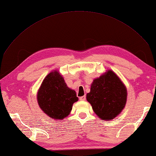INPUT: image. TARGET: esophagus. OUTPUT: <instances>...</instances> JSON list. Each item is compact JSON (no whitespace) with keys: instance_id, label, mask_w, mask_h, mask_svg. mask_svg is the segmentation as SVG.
<instances>
[{"instance_id":"obj_1","label":"esophagus","mask_w":156,"mask_h":156,"mask_svg":"<svg viewBox=\"0 0 156 156\" xmlns=\"http://www.w3.org/2000/svg\"><path fill=\"white\" fill-rule=\"evenodd\" d=\"M79 99H80V101H85L86 100V96L85 95V96H82V97H81L80 98H79Z\"/></svg>"}]
</instances>
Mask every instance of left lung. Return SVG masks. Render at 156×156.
Returning a JSON list of instances; mask_svg holds the SVG:
<instances>
[{"mask_svg":"<svg viewBox=\"0 0 156 156\" xmlns=\"http://www.w3.org/2000/svg\"><path fill=\"white\" fill-rule=\"evenodd\" d=\"M127 91L122 82L109 70L91 85L87 100L94 112L102 120H112L122 111L126 102Z\"/></svg>","mask_w":156,"mask_h":156,"instance_id":"8db88e82","label":"left lung"}]
</instances>
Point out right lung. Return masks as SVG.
I'll return each instance as SVG.
<instances>
[{
	"label": "right lung",
	"instance_id": "obj_1",
	"mask_svg": "<svg viewBox=\"0 0 156 156\" xmlns=\"http://www.w3.org/2000/svg\"><path fill=\"white\" fill-rule=\"evenodd\" d=\"M40 108L54 119H63L69 115L78 101L74 90L68 88L58 71L49 73L41 83L37 95Z\"/></svg>",
	"mask_w": 156,
	"mask_h": 156
}]
</instances>
